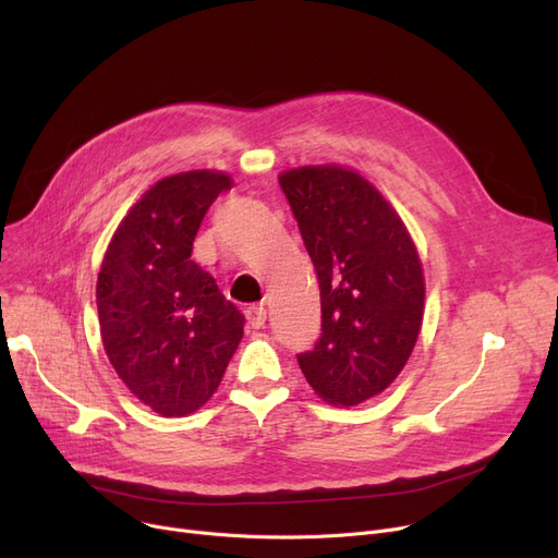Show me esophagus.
I'll return each instance as SVG.
<instances>
[{
  "instance_id": "esophagus-1",
  "label": "esophagus",
  "mask_w": 558,
  "mask_h": 558,
  "mask_svg": "<svg viewBox=\"0 0 558 558\" xmlns=\"http://www.w3.org/2000/svg\"><path fill=\"white\" fill-rule=\"evenodd\" d=\"M246 318H248V324L253 326V328H262L264 326V320H267V310H264V305L259 303H255V305H248L246 307Z\"/></svg>"
}]
</instances>
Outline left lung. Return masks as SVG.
I'll list each match as a JSON object with an SVG mask.
<instances>
[{"label":"left lung","instance_id":"obj_1","mask_svg":"<svg viewBox=\"0 0 558 558\" xmlns=\"http://www.w3.org/2000/svg\"><path fill=\"white\" fill-rule=\"evenodd\" d=\"M320 289V337L296 355L310 387L353 407L383 393L416 345L425 282L398 213L337 165L280 173Z\"/></svg>","mask_w":558,"mask_h":558}]
</instances>
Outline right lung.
<instances>
[{"label": "right lung", "mask_w": 558, "mask_h": 558, "mask_svg": "<svg viewBox=\"0 0 558 558\" xmlns=\"http://www.w3.org/2000/svg\"><path fill=\"white\" fill-rule=\"evenodd\" d=\"M230 175H167L129 210L108 244L97 310L122 383L162 416L196 412L217 391L244 335V314L192 259V244Z\"/></svg>", "instance_id": "obj_1"}]
</instances>
